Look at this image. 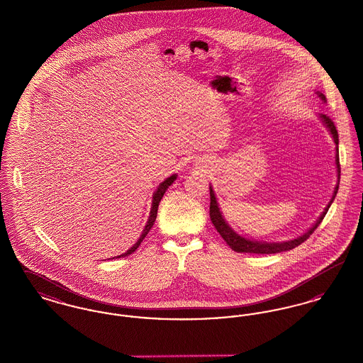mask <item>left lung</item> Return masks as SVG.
Returning a JSON list of instances; mask_svg holds the SVG:
<instances>
[{
    "instance_id": "left-lung-1",
    "label": "left lung",
    "mask_w": 363,
    "mask_h": 363,
    "mask_svg": "<svg viewBox=\"0 0 363 363\" xmlns=\"http://www.w3.org/2000/svg\"><path fill=\"white\" fill-rule=\"evenodd\" d=\"M317 94H318V96L321 98V101L327 102V101H325V95H324V94H321V92H317ZM320 118L323 120V122L325 123V126L328 128V130L330 132L332 138H333V141H335V144H336V156H335V163H336V169H337V182H340V163H339V148H337V145H339V135H337V130H336L335 123H333V121H332L329 117L324 116V114H321V116H320ZM337 190H339V184L335 186L333 196H332V199H330V201H329L327 208L324 209V212L321 213V216L317 219V222H315L314 225H311V228H309L305 234H302V235H301V237H298V238H294L291 241H253V240H247V238H245V237H241L240 234H237V233H235V231L228 225V223L225 222V218H223V215H222V212H220V208L218 206L216 196H215V193H213L212 186H209V196H211L209 216H211V220H212V223L215 225V228H216V230H218V233L222 235V238L225 240V243H227L233 250H235V252H238V253L272 255V253L287 252V250H291L294 247H296V246H298V245H301L302 242L306 241V240L311 237V234L314 233V230L318 227V225L323 222L324 216L327 215V212H328L330 204L333 203V200H335V197H336Z\"/></svg>"
}]
</instances>
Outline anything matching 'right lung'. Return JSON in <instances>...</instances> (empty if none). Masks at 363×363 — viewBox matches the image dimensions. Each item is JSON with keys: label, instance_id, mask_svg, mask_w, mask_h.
<instances>
[{"label": "right lung", "instance_id": "right-lung-1", "mask_svg": "<svg viewBox=\"0 0 363 363\" xmlns=\"http://www.w3.org/2000/svg\"><path fill=\"white\" fill-rule=\"evenodd\" d=\"M177 179V174H173V175H170L169 178H166L159 186H157V189L154 191V196H152V206H151V211H150V218H148V220H147V225L144 227V230H143V233H141V235H140V238H138V241L129 249V250H126L123 255L121 256H117L116 259H120V257H125V256H129V255H132L136 249H138V246H140V243L143 242V240L147 237V234L150 233V230L152 228V225L155 223L156 215H157V207H159V203H160V200H162V197H163V194L166 193V190L167 188L173 184L174 181ZM111 259H114V257H111Z\"/></svg>", "mask_w": 363, "mask_h": 363}]
</instances>
